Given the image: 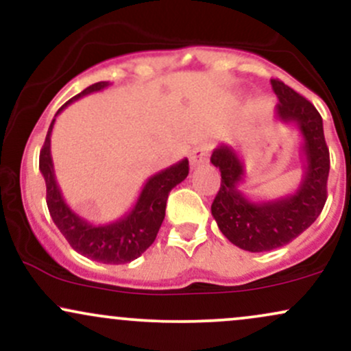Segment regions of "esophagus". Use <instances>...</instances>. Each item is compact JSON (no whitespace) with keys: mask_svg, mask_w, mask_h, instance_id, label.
Listing matches in <instances>:
<instances>
[{"mask_svg":"<svg viewBox=\"0 0 351 351\" xmlns=\"http://www.w3.org/2000/svg\"><path fill=\"white\" fill-rule=\"evenodd\" d=\"M208 156H209L208 145H198V147L193 148L191 153H189V165H191V168H198L201 165L208 162Z\"/></svg>","mask_w":351,"mask_h":351,"instance_id":"34e87169","label":"esophagus"}]
</instances>
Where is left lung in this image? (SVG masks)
<instances>
[{"label":"left lung","mask_w":351,"mask_h":351,"mask_svg":"<svg viewBox=\"0 0 351 351\" xmlns=\"http://www.w3.org/2000/svg\"><path fill=\"white\" fill-rule=\"evenodd\" d=\"M272 90L279 99L274 112L284 123H295L302 135L304 173L292 195L271 201H252L239 189L244 165L229 145H219L211 163L221 171V186L211 204L217 228L237 247L264 252L282 247L300 236L320 216L327 201L330 153L325 143L324 122L307 99L272 79Z\"/></svg>","instance_id":"1"}]
</instances>
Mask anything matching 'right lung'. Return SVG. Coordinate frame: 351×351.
Listing matches in <instances>:
<instances>
[{
	"instance_id": "right-lung-1",
	"label": "right lung",
	"mask_w": 351,
	"mask_h": 351,
	"mask_svg": "<svg viewBox=\"0 0 351 351\" xmlns=\"http://www.w3.org/2000/svg\"><path fill=\"white\" fill-rule=\"evenodd\" d=\"M108 86H110L108 82H97L84 88L75 97L67 100L59 108L56 117L69 104L92 92L104 90ZM56 117L49 125L41 155H39V170L46 181V201L52 221L71 244V247L88 259L104 264L132 263L150 247L158 234V229L165 219L168 195L176 184L188 176V158L150 176L143 184L135 206L123 217L108 224H92L72 211L69 204L64 201L58 181H56L51 156V134Z\"/></svg>"
}]
</instances>
